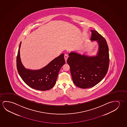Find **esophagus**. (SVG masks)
<instances>
[{
    "label": "esophagus",
    "mask_w": 127,
    "mask_h": 127,
    "mask_svg": "<svg viewBox=\"0 0 127 127\" xmlns=\"http://www.w3.org/2000/svg\"><path fill=\"white\" fill-rule=\"evenodd\" d=\"M68 58V56L66 54L64 55V59L65 61H66V60H67V59Z\"/></svg>",
    "instance_id": "1"
}]
</instances>
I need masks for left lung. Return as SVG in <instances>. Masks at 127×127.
I'll return each instance as SVG.
<instances>
[{"label": "left lung", "instance_id": "1", "mask_svg": "<svg viewBox=\"0 0 127 127\" xmlns=\"http://www.w3.org/2000/svg\"><path fill=\"white\" fill-rule=\"evenodd\" d=\"M91 31V41L98 44L96 54L89 56L86 52L81 54L72 51L67 60L73 82L81 88H89L98 84L104 79L109 68V48L106 41L97 31Z\"/></svg>", "mask_w": 127, "mask_h": 127}]
</instances>
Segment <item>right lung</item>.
Instances as JSON below:
<instances>
[{
    "instance_id": "right-lung-1",
    "label": "right lung",
    "mask_w": 127,
    "mask_h": 127,
    "mask_svg": "<svg viewBox=\"0 0 127 127\" xmlns=\"http://www.w3.org/2000/svg\"><path fill=\"white\" fill-rule=\"evenodd\" d=\"M20 43L17 57V67L21 78L31 88L39 91H47L56 84L59 72L65 64L64 54L53 59L50 62L38 70L27 69L22 64L20 58Z\"/></svg>"
}]
</instances>
